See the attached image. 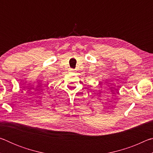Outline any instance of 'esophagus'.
Instances as JSON below:
<instances>
[{
    "mask_svg": "<svg viewBox=\"0 0 153 153\" xmlns=\"http://www.w3.org/2000/svg\"><path fill=\"white\" fill-rule=\"evenodd\" d=\"M69 71H71V72H74L75 70H74V69H72V68H71L70 69H69Z\"/></svg>",
    "mask_w": 153,
    "mask_h": 153,
    "instance_id": "obj_1",
    "label": "esophagus"
}]
</instances>
